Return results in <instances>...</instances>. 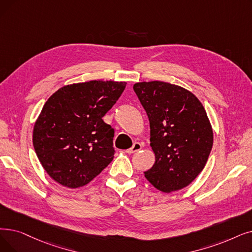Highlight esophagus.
I'll return each mask as SVG.
<instances>
[{"label":"esophagus","mask_w":252,"mask_h":252,"mask_svg":"<svg viewBox=\"0 0 252 252\" xmlns=\"http://www.w3.org/2000/svg\"><path fill=\"white\" fill-rule=\"evenodd\" d=\"M140 149H142V144L139 143V142H136V143H134V145L130 147L129 149L126 150V153H128V155H130V153H134V152H137L139 151Z\"/></svg>","instance_id":"1"}]
</instances>
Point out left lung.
Wrapping results in <instances>:
<instances>
[{
    "instance_id": "1",
    "label": "left lung",
    "mask_w": 252,
    "mask_h": 252,
    "mask_svg": "<svg viewBox=\"0 0 252 252\" xmlns=\"http://www.w3.org/2000/svg\"><path fill=\"white\" fill-rule=\"evenodd\" d=\"M134 91L147 113L156 156L146 179L166 193L187 188L205 168L213 145L204 106L192 93L169 82H138Z\"/></svg>"
}]
</instances>
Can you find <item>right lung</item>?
<instances>
[{"instance_id":"1","label":"right lung","mask_w":252,"mask_h":252,"mask_svg":"<svg viewBox=\"0 0 252 252\" xmlns=\"http://www.w3.org/2000/svg\"><path fill=\"white\" fill-rule=\"evenodd\" d=\"M126 82L92 80L64 85L43 106L32 130L42 167L63 187L91 182L114 158V129L103 117Z\"/></svg>"}]
</instances>
